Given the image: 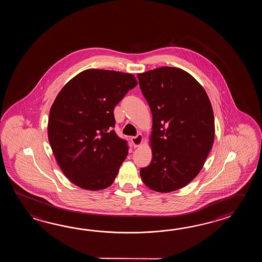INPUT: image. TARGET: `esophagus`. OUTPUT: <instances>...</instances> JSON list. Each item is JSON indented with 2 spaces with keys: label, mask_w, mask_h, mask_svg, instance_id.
<instances>
[{
  "label": "esophagus",
  "mask_w": 262,
  "mask_h": 262,
  "mask_svg": "<svg viewBox=\"0 0 262 262\" xmlns=\"http://www.w3.org/2000/svg\"><path fill=\"white\" fill-rule=\"evenodd\" d=\"M142 141H143V137L140 134H139L137 137H132L131 138V142L133 143V146L135 148L139 147L140 145L142 144Z\"/></svg>",
  "instance_id": "esophagus-1"
}]
</instances>
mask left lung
<instances>
[{
	"label": "left lung",
	"mask_w": 262,
	"mask_h": 262,
	"mask_svg": "<svg viewBox=\"0 0 262 262\" xmlns=\"http://www.w3.org/2000/svg\"><path fill=\"white\" fill-rule=\"evenodd\" d=\"M138 78L152 115V158L140 169L141 180L156 192H172L196 177L212 149V104L201 84L180 68L160 67Z\"/></svg>",
	"instance_id": "8db88e82"
}]
</instances>
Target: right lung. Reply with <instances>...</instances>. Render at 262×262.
I'll return each mask as SVG.
<instances>
[{"label": "right lung", "instance_id": "obj_1", "mask_svg": "<svg viewBox=\"0 0 262 262\" xmlns=\"http://www.w3.org/2000/svg\"><path fill=\"white\" fill-rule=\"evenodd\" d=\"M138 85L132 74L87 69L69 80L50 107L48 137L70 182L86 190L111 186L128 154L112 127L114 107Z\"/></svg>", "mask_w": 262, "mask_h": 262}]
</instances>
